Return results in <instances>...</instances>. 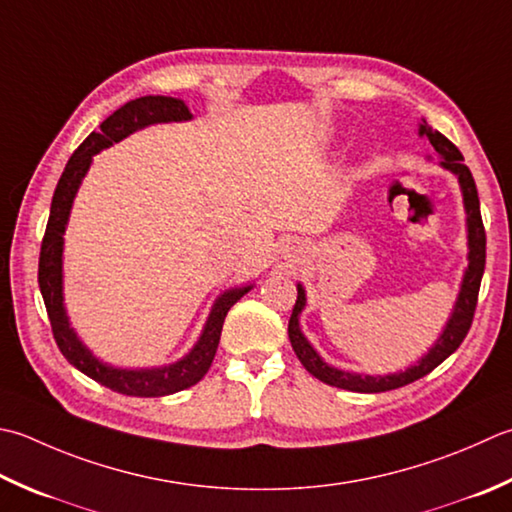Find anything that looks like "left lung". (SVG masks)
Returning a JSON list of instances; mask_svg holds the SVG:
<instances>
[{
    "instance_id": "left-lung-1",
    "label": "left lung",
    "mask_w": 512,
    "mask_h": 512,
    "mask_svg": "<svg viewBox=\"0 0 512 512\" xmlns=\"http://www.w3.org/2000/svg\"><path fill=\"white\" fill-rule=\"evenodd\" d=\"M419 133L428 137V142L433 144L439 157L444 159L442 162L444 168L453 170V173L459 177V184H462V193H464V204H466V213H468V246H470L468 259H470V264H468L464 284H462V293H459V299H457L455 313H453V317H450L444 335L439 337L435 348L430 350L422 362H419V366L408 368L406 373H397V375H386V377L364 375L362 377V375L344 373V370L328 366L324 359L315 353V348L306 342V337L302 335V330H299V322H297V317H299V313H302V308L306 304V297H304V288L297 286V302H295L293 315H290V322H288L290 344H293L295 355L299 357V362L304 364L308 373L328 386L353 390V393H386V390H395V388H402L406 384H413L415 379L428 375L430 370H435L448 355H453L459 348V344L466 339L470 324H473L477 297H479V284H482V275H484V266H486V230H484V222H482V210H479L477 186H475L473 173H470V168L464 164V155L459 153V148L450 142L448 137H444L433 126H428L426 119H422Z\"/></svg>"
}]
</instances>
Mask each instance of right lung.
<instances>
[{
    "label": "right lung",
    "mask_w": 512,
    "mask_h": 512,
    "mask_svg": "<svg viewBox=\"0 0 512 512\" xmlns=\"http://www.w3.org/2000/svg\"><path fill=\"white\" fill-rule=\"evenodd\" d=\"M190 119V110L182 99L175 97H162V95H148L133 99V102L117 108L113 115L106 117L99 124L97 133H90L79 148L68 159L62 177H59L53 204H50V215L46 224V233L42 239V250H39V290H42L46 313L50 319V328H53V337L62 350V355L84 375L95 379L102 386L115 390L122 395L133 397H164L179 393V390L195 386L202 379L210 364H213L219 337H222V326L228 315L230 306H235L250 288H235L228 290L217 299V304L210 313L202 337H199L197 346L190 353L173 366L155 368V370H119L99 364L97 359L88 353V350L79 344L73 330L68 326V319L62 304V244H64V230L68 222L70 204L79 188V182L86 175L90 166V159L95 153L119 142L126 135L133 133L137 128H144L155 122H182Z\"/></svg>",
    "instance_id": "obj_1"
}]
</instances>
